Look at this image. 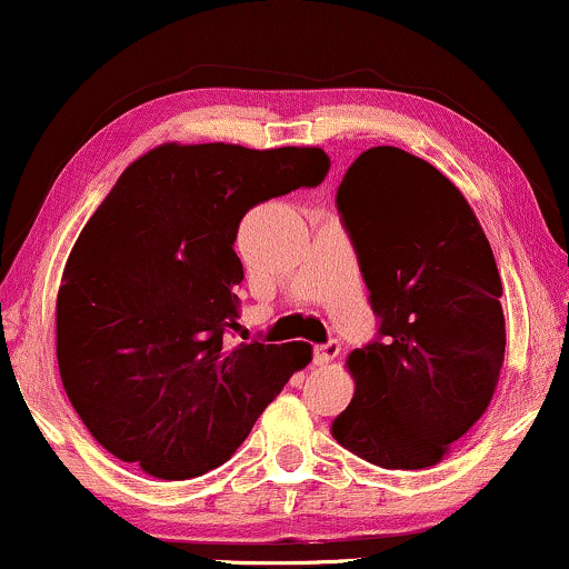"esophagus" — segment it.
Instances as JSON below:
<instances>
[{"label":"esophagus","instance_id":"1","mask_svg":"<svg viewBox=\"0 0 569 569\" xmlns=\"http://www.w3.org/2000/svg\"><path fill=\"white\" fill-rule=\"evenodd\" d=\"M338 351H341V343L338 341H328V343H320V347H315V351H312V357H315V365H328V362H333V359L338 357Z\"/></svg>","mask_w":569,"mask_h":569}]
</instances>
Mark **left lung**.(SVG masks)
<instances>
[{
	"label": "left lung",
	"instance_id": "8db88e82",
	"mask_svg": "<svg viewBox=\"0 0 569 569\" xmlns=\"http://www.w3.org/2000/svg\"><path fill=\"white\" fill-rule=\"evenodd\" d=\"M336 204L380 322L349 355L357 391L330 433L386 470H422L476 426L499 383L507 333L491 243L457 186L397 147L359 154Z\"/></svg>",
	"mask_w": 569,
	"mask_h": 569
}]
</instances>
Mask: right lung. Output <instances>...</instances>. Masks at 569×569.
I'll use <instances>...</instances> for the list:
<instances>
[{
	"mask_svg": "<svg viewBox=\"0 0 569 569\" xmlns=\"http://www.w3.org/2000/svg\"><path fill=\"white\" fill-rule=\"evenodd\" d=\"M318 147L162 143L128 164L78 236L57 293V365L83 426L123 462L186 480L228 462L312 359L309 343H239L251 207L315 189Z\"/></svg>",
	"mask_w": 569,
	"mask_h": 569,
	"instance_id": "add662e5",
	"label": "right lung"
}]
</instances>
